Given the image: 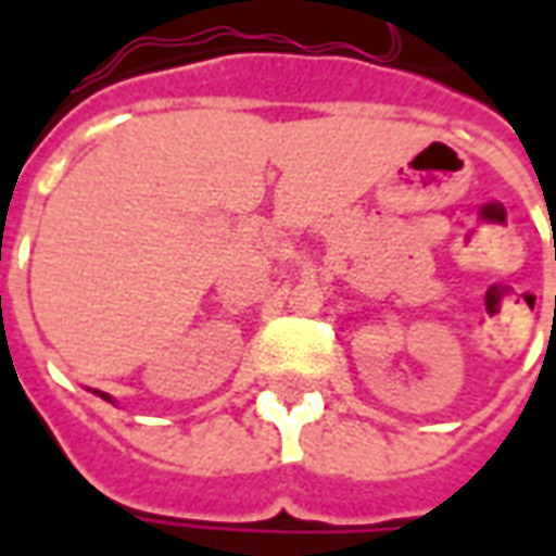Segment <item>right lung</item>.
Segmentation results:
<instances>
[{
    "label": "right lung",
    "mask_w": 556,
    "mask_h": 556,
    "mask_svg": "<svg viewBox=\"0 0 556 556\" xmlns=\"http://www.w3.org/2000/svg\"><path fill=\"white\" fill-rule=\"evenodd\" d=\"M94 393H98V390H94ZM101 396H103V399H106V402H113V399H110V396H106V393H101Z\"/></svg>",
    "instance_id": "1"
}]
</instances>
